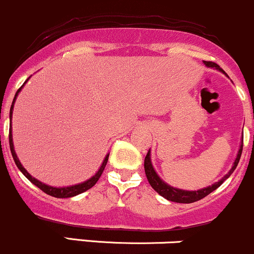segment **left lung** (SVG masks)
Wrapping results in <instances>:
<instances>
[{"instance_id": "8db88e82", "label": "left lung", "mask_w": 254, "mask_h": 254, "mask_svg": "<svg viewBox=\"0 0 254 254\" xmlns=\"http://www.w3.org/2000/svg\"><path fill=\"white\" fill-rule=\"evenodd\" d=\"M204 64L207 66H213V68H217L224 73L223 69L219 68V65L217 63L209 62V61H208V62L207 61H204ZM242 147H244V141H242V145L239 149V153H237L236 161H235L230 172L224 176L220 181L215 183L214 185L208 186V188L202 189V190H198V191H185V190H180V189H174V188H172V186L167 185L164 181L161 180V178L157 175V173L154 172L153 167H152V163H151V157H149V151L147 152V154H146V157H145V173H146V176H147L149 185L153 188V190H156L159 194H161V196L164 197V198H167L168 201L178 202V203H193V202L204 198V197L208 196L210 192L217 190L219 186H220L221 184H223L224 181L229 178V176L233 174V172L236 169L237 164H239L240 158H241Z\"/></svg>"}]
</instances>
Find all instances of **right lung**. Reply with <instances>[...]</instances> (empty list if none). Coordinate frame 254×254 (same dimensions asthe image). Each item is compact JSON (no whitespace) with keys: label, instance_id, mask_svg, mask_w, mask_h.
I'll use <instances>...</instances> for the list:
<instances>
[{"label":"right lung","instance_id":"obj_1","mask_svg":"<svg viewBox=\"0 0 254 254\" xmlns=\"http://www.w3.org/2000/svg\"><path fill=\"white\" fill-rule=\"evenodd\" d=\"M28 81V80H26ZM25 81V82H26ZM24 82V84H25ZM23 87V86H21ZM21 87H19V90H18L17 93H15L14 96V100H13V103L12 106H10V112H9V118L12 119V113H13V105H14L15 102V98H17V95L18 92L20 91ZM9 147H10V153H12V157L13 159H14L15 164H17L18 169L20 170L21 173H23L24 175H25V178H28L29 180L31 181V183L34 184V185H36L37 188L40 189V190H42L45 192V193L50 194V196H53L56 197V198H68V197H73V196H76V194L79 193H82V192H85L86 190H89V189H91L93 185H95L96 183L98 181V179H100V176L102 175L103 170H105V167L107 164V162H108V157L109 154H107L105 161H103L102 165H101L100 170H98L97 173H96L95 175L92 176L91 179H89L87 181H85V183H81V184H78V185H74V186H68V188H52V186H49V185H45V184H42L41 181H39L37 179L33 178L30 174H29L28 172L25 170V168L23 167V165L20 164L19 159H18L17 154H15L14 152V147H13V140H12V127H10V131H9Z\"/></svg>","mask_w":254,"mask_h":254}]
</instances>
